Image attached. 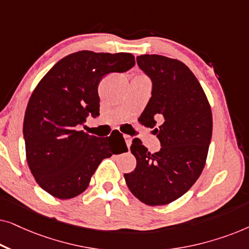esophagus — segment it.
<instances>
[{
	"instance_id": "esophagus-1",
	"label": "esophagus",
	"mask_w": 249,
	"mask_h": 249,
	"mask_svg": "<svg viewBox=\"0 0 249 249\" xmlns=\"http://www.w3.org/2000/svg\"><path fill=\"white\" fill-rule=\"evenodd\" d=\"M124 141H125V144H127V147L129 148V147H130L131 141H132L131 137H130V136H128V135H124Z\"/></svg>"
}]
</instances>
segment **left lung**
I'll use <instances>...</instances> for the list:
<instances>
[{
	"label": "left lung",
	"mask_w": 249,
	"mask_h": 249,
	"mask_svg": "<svg viewBox=\"0 0 249 249\" xmlns=\"http://www.w3.org/2000/svg\"><path fill=\"white\" fill-rule=\"evenodd\" d=\"M153 81L152 97L139 121L154 128L161 149L149 153L141 139L130 151L136 168L124 173L129 190L149 206L166 205L188 192L202 173L212 137V110L199 81L181 61L156 54L137 56Z\"/></svg>",
	"instance_id": "1"
}]
</instances>
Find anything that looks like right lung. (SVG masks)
<instances>
[{
  "instance_id": "obj_1",
  "label": "right lung",
  "mask_w": 249,
  "mask_h": 249,
  "mask_svg": "<svg viewBox=\"0 0 249 249\" xmlns=\"http://www.w3.org/2000/svg\"><path fill=\"white\" fill-rule=\"evenodd\" d=\"M134 66L131 53L79 51L60 60L37 84L26 108L23 137L32 175L50 195H80L102 160L128 151L118 130L98 138L79 125L100 115L101 80Z\"/></svg>"
}]
</instances>
